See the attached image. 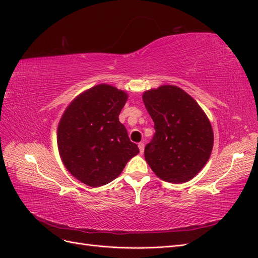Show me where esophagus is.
<instances>
[{
  "instance_id": "obj_1",
  "label": "esophagus",
  "mask_w": 258,
  "mask_h": 258,
  "mask_svg": "<svg viewBox=\"0 0 258 258\" xmlns=\"http://www.w3.org/2000/svg\"><path fill=\"white\" fill-rule=\"evenodd\" d=\"M138 148H139V151H141V153H143L144 150H145V144L144 143H139L138 144Z\"/></svg>"
}]
</instances>
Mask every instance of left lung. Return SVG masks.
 Wrapping results in <instances>:
<instances>
[{"instance_id":"8db88e82","label":"left lung","mask_w":258,"mask_h":258,"mask_svg":"<svg viewBox=\"0 0 258 258\" xmlns=\"http://www.w3.org/2000/svg\"><path fill=\"white\" fill-rule=\"evenodd\" d=\"M143 100L156 133L145 159L162 180L186 182L210 159L214 143L212 125L198 102L181 88L162 85L144 93Z\"/></svg>"}]
</instances>
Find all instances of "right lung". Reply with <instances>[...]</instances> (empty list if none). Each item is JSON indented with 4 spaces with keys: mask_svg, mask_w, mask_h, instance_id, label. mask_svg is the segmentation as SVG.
I'll list each match as a JSON object with an SVG mask.
<instances>
[{
    "mask_svg": "<svg viewBox=\"0 0 258 258\" xmlns=\"http://www.w3.org/2000/svg\"><path fill=\"white\" fill-rule=\"evenodd\" d=\"M126 100L125 92L98 84L73 99L58 124L57 145L62 163L87 186L112 181L139 152L119 121Z\"/></svg>",
    "mask_w": 258,
    "mask_h": 258,
    "instance_id": "add662e5",
    "label": "right lung"
}]
</instances>
